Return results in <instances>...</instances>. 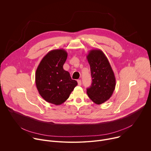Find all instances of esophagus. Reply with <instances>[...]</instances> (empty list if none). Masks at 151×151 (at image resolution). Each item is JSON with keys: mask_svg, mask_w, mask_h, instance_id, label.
<instances>
[{"mask_svg": "<svg viewBox=\"0 0 151 151\" xmlns=\"http://www.w3.org/2000/svg\"><path fill=\"white\" fill-rule=\"evenodd\" d=\"M77 81H78V85H81V80H80V79H78Z\"/></svg>", "mask_w": 151, "mask_h": 151, "instance_id": "esophagus-1", "label": "esophagus"}]
</instances>
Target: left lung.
<instances>
[{
    "mask_svg": "<svg viewBox=\"0 0 151 151\" xmlns=\"http://www.w3.org/2000/svg\"><path fill=\"white\" fill-rule=\"evenodd\" d=\"M87 58L92 77L91 86L87 88V93L94 103L100 104L108 100L114 91L115 75L108 59L101 50H90Z\"/></svg>",
    "mask_w": 151,
    "mask_h": 151,
    "instance_id": "left-lung-1",
    "label": "left lung"
}]
</instances>
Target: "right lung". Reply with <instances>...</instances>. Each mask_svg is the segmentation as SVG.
<instances>
[{"instance_id":"add662e5","label":"right lung","mask_w":151,"mask_h":151,"mask_svg":"<svg viewBox=\"0 0 151 151\" xmlns=\"http://www.w3.org/2000/svg\"><path fill=\"white\" fill-rule=\"evenodd\" d=\"M67 57L68 53L63 49L50 51L42 59L36 71L35 83L39 94L55 105L65 101L78 85L63 69Z\"/></svg>"}]
</instances>
